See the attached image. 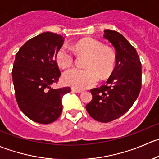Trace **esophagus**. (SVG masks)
Returning a JSON list of instances; mask_svg holds the SVG:
<instances>
[{
    "label": "esophagus",
    "instance_id": "esophagus-1",
    "mask_svg": "<svg viewBox=\"0 0 159 159\" xmlns=\"http://www.w3.org/2000/svg\"><path fill=\"white\" fill-rule=\"evenodd\" d=\"M72 91H74V92H75V93H81L82 92V91H81V90H79V89H72Z\"/></svg>",
    "mask_w": 159,
    "mask_h": 159
}]
</instances>
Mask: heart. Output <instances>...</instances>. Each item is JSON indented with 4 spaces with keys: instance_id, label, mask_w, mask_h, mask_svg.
<instances>
[{
    "instance_id": "obj_1",
    "label": "heart",
    "mask_w": 159,
    "mask_h": 159,
    "mask_svg": "<svg viewBox=\"0 0 159 159\" xmlns=\"http://www.w3.org/2000/svg\"><path fill=\"white\" fill-rule=\"evenodd\" d=\"M78 55L86 56L85 69L72 68L63 75L65 84L76 89H85L93 87L101 80L108 78L115 69L116 54L109 46L90 38H83L72 48ZM75 57L67 48H60L55 54V61L61 68L66 69L74 63Z\"/></svg>"
}]
</instances>
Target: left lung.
<instances>
[{
	"label": "left lung",
	"mask_w": 159,
	"mask_h": 159,
	"mask_svg": "<svg viewBox=\"0 0 159 159\" xmlns=\"http://www.w3.org/2000/svg\"><path fill=\"white\" fill-rule=\"evenodd\" d=\"M116 51L115 69L106 84L91 90L86 110L94 120L107 123L122 116L137 99L142 88V64L135 48L118 32L105 30Z\"/></svg>",
	"instance_id": "8db88e82"
}]
</instances>
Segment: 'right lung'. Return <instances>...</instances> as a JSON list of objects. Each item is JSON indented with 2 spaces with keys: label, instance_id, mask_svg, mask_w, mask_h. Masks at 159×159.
Wrapping results in <instances>:
<instances>
[{
  "label": "right lung",
  "instance_id": "obj_1",
  "mask_svg": "<svg viewBox=\"0 0 159 159\" xmlns=\"http://www.w3.org/2000/svg\"><path fill=\"white\" fill-rule=\"evenodd\" d=\"M63 43L61 35L44 32L28 40L16 54L12 78L17 105L40 124H50L60 117L62 98L70 91L69 87L51 88L61 76L55 54Z\"/></svg>",
  "mask_w": 159,
  "mask_h": 159
}]
</instances>
